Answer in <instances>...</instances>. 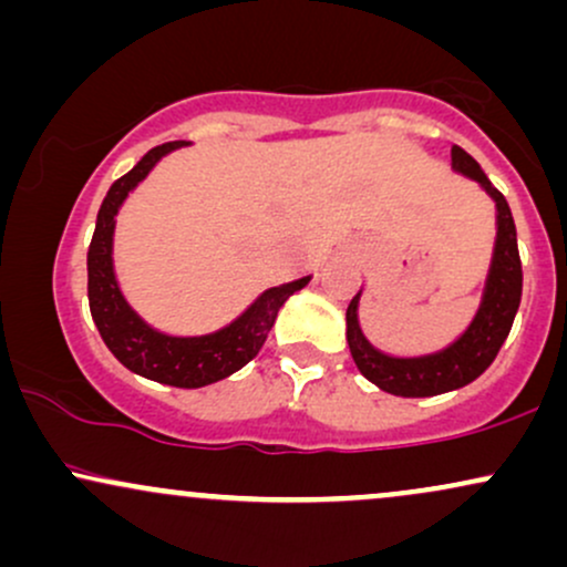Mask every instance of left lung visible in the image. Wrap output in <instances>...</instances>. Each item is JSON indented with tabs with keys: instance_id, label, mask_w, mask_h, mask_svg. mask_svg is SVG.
<instances>
[{
	"instance_id": "obj_1",
	"label": "left lung",
	"mask_w": 567,
	"mask_h": 567,
	"mask_svg": "<svg viewBox=\"0 0 567 567\" xmlns=\"http://www.w3.org/2000/svg\"><path fill=\"white\" fill-rule=\"evenodd\" d=\"M451 167L464 178L477 181L496 205V239H493L491 266H487L480 306L464 333L440 351L396 357L375 349L362 333V290L351 298L347 309V341L354 365L370 383L396 396L445 394L480 379L496 360L501 343L509 336L514 315L519 309V298H523V264H519L517 229H514L509 202L487 181L477 159L470 157L461 146L451 148Z\"/></svg>"
}]
</instances>
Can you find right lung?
Instances as JSON below:
<instances>
[{
    "label": "right lung",
    "instance_id": "add662e5",
    "mask_svg": "<svg viewBox=\"0 0 567 567\" xmlns=\"http://www.w3.org/2000/svg\"><path fill=\"white\" fill-rule=\"evenodd\" d=\"M186 146L192 143H162L143 154L138 165L109 188L106 199L97 210L95 234L87 250V298L97 333L122 365L148 381L178 389H199L229 379L261 351L266 336L277 320V311L292 292L309 285L311 275L264 290L243 315L213 333L171 336L143 320L130 306L114 271L116 213L122 210L130 192H135L141 181H146V175L157 167L162 157Z\"/></svg>",
    "mask_w": 567,
    "mask_h": 567
}]
</instances>
